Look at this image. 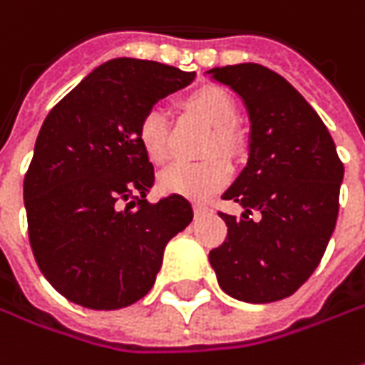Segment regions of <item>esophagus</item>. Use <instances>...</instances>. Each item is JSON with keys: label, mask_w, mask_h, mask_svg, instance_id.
<instances>
[{"label": "esophagus", "mask_w": 365, "mask_h": 365, "mask_svg": "<svg viewBox=\"0 0 365 365\" xmlns=\"http://www.w3.org/2000/svg\"><path fill=\"white\" fill-rule=\"evenodd\" d=\"M194 212H195V216H202V214H207V212H210V206L204 204V202H195Z\"/></svg>", "instance_id": "esophagus-1"}]
</instances>
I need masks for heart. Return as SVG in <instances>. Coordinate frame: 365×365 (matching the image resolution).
<instances>
[{
  "mask_svg": "<svg viewBox=\"0 0 365 365\" xmlns=\"http://www.w3.org/2000/svg\"><path fill=\"white\" fill-rule=\"evenodd\" d=\"M183 107L194 117L212 127V137L207 139V153L220 151L226 158H234L238 151V137L232 129L236 119V105L232 96L218 86H204L183 101ZM137 139L147 159L155 165H163L170 159V133L165 117L159 110L145 113L137 129ZM230 178V168L220 155H210L195 163H173L159 175V185L187 197H206L220 190Z\"/></svg>",
  "mask_w": 365,
  "mask_h": 365,
  "instance_id": "obj_1",
  "label": "heart"
}]
</instances>
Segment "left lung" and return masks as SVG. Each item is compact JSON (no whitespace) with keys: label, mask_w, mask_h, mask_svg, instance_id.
Masks as SVG:
<instances>
[{"label":"left lung","mask_w":365,"mask_h":365,"mask_svg":"<svg viewBox=\"0 0 365 365\" xmlns=\"http://www.w3.org/2000/svg\"><path fill=\"white\" fill-rule=\"evenodd\" d=\"M210 74L240 95L250 119L246 168L222 195L245 214L220 212L228 236L210 250V264L234 299L281 301L313 274L327 248L344 163L319 115L281 74L252 62ZM252 211L257 221L247 218Z\"/></svg>","instance_id":"1"}]
</instances>
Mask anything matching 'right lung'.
<instances>
[{
	"mask_svg": "<svg viewBox=\"0 0 365 365\" xmlns=\"http://www.w3.org/2000/svg\"><path fill=\"white\" fill-rule=\"evenodd\" d=\"M194 76L115 58L48 113L24 178V204L34 258L72 303L113 311L143 299L165 245L194 218L180 194L147 202L155 173L137 139L145 113Z\"/></svg>",
	"mask_w": 365,
	"mask_h": 365,
	"instance_id": "obj_1",
	"label": "right lung"
}]
</instances>
